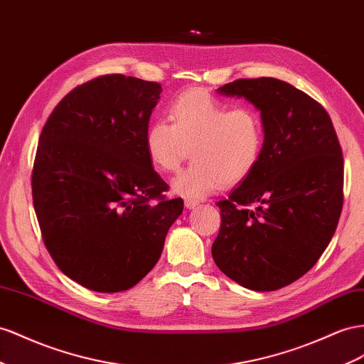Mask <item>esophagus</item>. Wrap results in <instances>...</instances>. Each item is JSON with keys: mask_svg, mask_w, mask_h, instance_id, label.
<instances>
[{"mask_svg": "<svg viewBox=\"0 0 364 364\" xmlns=\"http://www.w3.org/2000/svg\"><path fill=\"white\" fill-rule=\"evenodd\" d=\"M198 203H199V202L194 200V199H185V206H186V208H188V210L194 208V206L198 205Z\"/></svg>", "mask_w": 364, "mask_h": 364, "instance_id": "obj_1", "label": "esophagus"}]
</instances>
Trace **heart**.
<instances>
[{
    "label": "heart",
    "instance_id": "1",
    "mask_svg": "<svg viewBox=\"0 0 364 364\" xmlns=\"http://www.w3.org/2000/svg\"><path fill=\"white\" fill-rule=\"evenodd\" d=\"M170 119H158L145 133V149L154 168L176 173L173 182L185 198H205L222 183L243 181L262 159L264 122L251 105L231 107L202 90H188L171 101Z\"/></svg>",
    "mask_w": 364,
    "mask_h": 364
}]
</instances>
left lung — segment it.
I'll use <instances>...</instances> for the list:
<instances>
[{"instance_id": "1", "label": "left lung", "mask_w": 364, "mask_h": 364, "mask_svg": "<svg viewBox=\"0 0 364 364\" xmlns=\"http://www.w3.org/2000/svg\"><path fill=\"white\" fill-rule=\"evenodd\" d=\"M219 93L262 113L264 149L252 173L219 200L211 252L219 269L252 291L304 276L326 250L343 208V154L328 112L276 77L237 80Z\"/></svg>"}]
</instances>
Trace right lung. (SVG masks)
I'll list each match as a JSON object with an SVG mask.
<instances>
[{
  "label": "right lung",
  "mask_w": 364,
  "mask_h": 364,
  "mask_svg": "<svg viewBox=\"0 0 364 364\" xmlns=\"http://www.w3.org/2000/svg\"><path fill=\"white\" fill-rule=\"evenodd\" d=\"M162 87L104 75L75 87L43 127L32 196L47 251L67 277L96 292L144 279L183 210L145 149Z\"/></svg>",
  "instance_id": "obj_1"
}]
</instances>
